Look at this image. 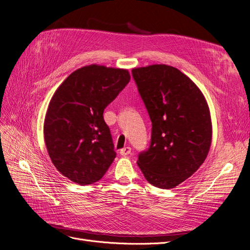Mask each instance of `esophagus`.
Returning a JSON list of instances; mask_svg holds the SVG:
<instances>
[{"label":"esophagus","instance_id":"1","mask_svg":"<svg viewBox=\"0 0 250 250\" xmlns=\"http://www.w3.org/2000/svg\"><path fill=\"white\" fill-rule=\"evenodd\" d=\"M131 153V148L130 147H124L123 149H121L120 151V154L126 156V155H129Z\"/></svg>","mask_w":250,"mask_h":250}]
</instances>
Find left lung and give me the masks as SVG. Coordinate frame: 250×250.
Here are the masks:
<instances>
[{"label": "left lung", "mask_w": 250, "mask_h": 250, "mask_svg": "<svg viewBox=\"0 0 250 250\" xmlns=\"http://www.w3.org/2000/svg\"><path fill=\"white\" fill-rule=\"evenodd\" d=\"M151 122L150 147L138 166L149 184L173 188L199 169L211 144V120L199 87L176 67L152 64L132 69Z\"/></svg>", "instance_id": "1"}]
</instances>
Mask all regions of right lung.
Returning a JSON list of instances; mask_svg holds the SVG:
<instances>
[{
  "label": "right lung",
  "instance_id": "obj_1",
  "mask_svg": "<svg viewBox=\"0 0 250 250\" xmlns=\"http://www.w3.org/2000/svg\"><path fill=\"white\" fill-rule=\"evenodd\" d=\"M129 80L128 70L90 64L74 71L53 95L43 123L44 143L53 165L73 183H96L115 160L103 111Z\"/></svg>",
  "mask_w": 250,
  "mask_h": 250
}]
</instances>
